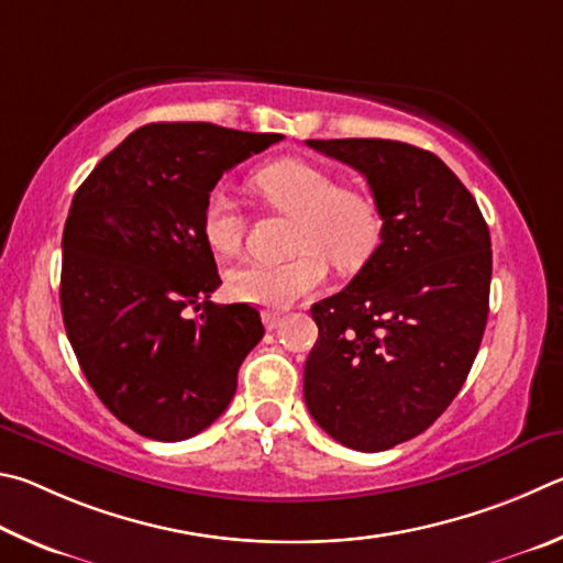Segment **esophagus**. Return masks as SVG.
<instances>
[{"label":"esophagus","mask_w":563,"mask_h":563,"mask_svg":"<svg viewBox=\"0 0 563 563\" xmlns=\"http://www.w3.org/2000/svg\"><path fill=\"white\" fill-rule=\"evenodd\" d=\"M262 321H264V327L272 331V329H276V327H279V323H282V313L264 311V313H262Z\"/></svg>","instance_id":"34e87169"}]
</instances>
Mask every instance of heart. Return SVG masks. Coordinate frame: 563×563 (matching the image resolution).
<instances>
[{
    "label": "heart",
    "mask_w": 563,
    "mask_h": 563,
    "mask_svg": "<svg viewBox=\"0 0 563 563\" xmlns=\"http://www.w3.org/2000/svg\"><path fill=\"white\" fill-rule=\"evenodd\" d=\"M252 187L276 210L291 214V256L279 264L234 266L227 284L236 299L266 309H287L321 287L327 262L341 272H353L376 252L378 205L358 187L336 185L327 167L284 157L260 167L252 175ZM200 230L217 254L232 256L242 250L244 217L222 190L207 197Z\"/></svg>",
    "instance_id": "1"
}]
</instances>
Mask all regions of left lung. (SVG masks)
<instances>
[{"instance_id":"8db88e82","label":"left lung","mask_w":563,"mask_h":563,"mask_svg":"<svg viewBox=\"0 0 563 563\" xmlns=\"http://www.w3.org/2000/svg\"><path fill=\"white\" fill-rule=\"evenodd\" d=\"M307 145L366 177L383 227L349 287L311 307L319 339L303 400L341 445L390 450L445 412L475 363L489 313V230L430 151L383 137Z\"/></svg>"}]
</instances>
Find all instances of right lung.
Returning <instances> with one entry per match:
<instances>
[{
	"mask_svg": "<svg viewBox=\"0 0 563 563\" xmlns=\"http://www.w3.org/2000/svg\"><path fill=\"white\" fill-rule=\"evenodd\" d=\"M279 133L151 123L78 187L64 224L62 313L86 380L137 435L177 442L210 428L264 336L260 311L217 307L200 220L217 180ZM187 308H202L197 320Z\"/></svg>",
	"mask_w": 563,
	"mask_h": 563,
	"instance_id": "obj_1",
	"label": "right lung"
}]
</instances>
